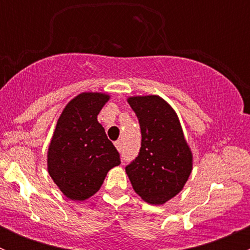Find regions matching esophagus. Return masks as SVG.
<instances>
[{"label": "esophagus", "instance_id": "34e87169", "mask_svg": "<svg viewBox=\"0 0 250 250\" xmlns=\"http://www.w3.org/2000/svg\"><path fill=\"white\" fill-rule=\"evenodd\" d=\"M115 146H116V148H117L118 151H121V150H122V143H121L120 140L115 141Z\"/></svg>", "mask_w": 250, "mask_h": 250}]
</instances>
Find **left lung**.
<instances>
[{"label":"left lung","instance_id":"1","mask_svg":"<svg viewBox=\"0 0 250 250\" xmlns=\"http://www.w3.org/2000/svg\"><path fill=\"white\" fill-rule=\"evenodd\" d=\"M128 103L139 120L141 147L125 173L145 202L160 206L183 190L192 170V153L166 100L145 95L128 98Z\"/></svg>","mask_w":250,"mask_h":250}]
</instances>
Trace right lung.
Returning <instances> with one entry per match:
<instances>
[{"label":"right lung","mask_w":250,"mask_h":250,"mask_svg":"<svg viewBox=\"0 0 250 250\" xmlns=\"http://www.w3.org/2000/svg\"><path fill=\"white\" fill-rule=\"evenodd\" d=\"M109 99L104 93H81L58 120L48 147V173L72 201L97 193L107 172L121 163L120 153L97 120Z\"/></svg>","instance_id":"add662e5"}]
</instances>
